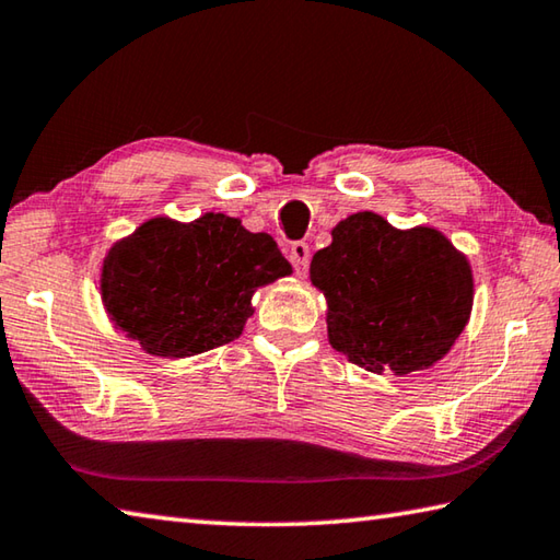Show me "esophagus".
I'll use <instances>...</instances> for the list:
<instances>
[{"label":"esophagus","mask_w":560,"mask_h":560,"mask_svg":"<svg viewBox=\"0 0 560 560\" xmlns=\"http://www.w3.org/2000/svg\"><path fill=\"white\" fill-rule=\"evenodd\" d=\"M289 259L293 264V269H296L299 277H303L308 269V261H311V247L308 242H293L289 247Z\"/></svg>","instance_id":"1"}]
</instances>
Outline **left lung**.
Wrapping results in <instances>:
<instances>
[{
    "label": "left lung",
    "instance_id": "8db88e82",
    "mask_svg": "<svg viewBox=\"0 0 560 560\" xmlns=\"http://www.w3.org/2000/svg\"><path fill=\"white\" fill-rule=\"evenodd\" d=\"M311 281L328 301L330 345L370 372L431 368L472 308L470 264L439 230H396L374 212L335 225Z\"/></svg>",
    "mask_w": 560,
    "mask_h": 560
}]
</instances>
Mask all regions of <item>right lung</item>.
<instances>
[{"label": "right lung", "mask_w": 560, "mask_h": 560, "mask_svg": "<svg viewBox=\"0 0 560 560\" xmlns=\"http://www.w3.org/2000/svg\"><path fill=\"white\" fill-rule=\"evenodd\" d=\"M267 232L222 212L188 222L154 218L117 242L103 264V303L149 354L188 358L242 335L252 293L289 277Z\"/></svg>", "instance_id": "add662e5"}]
</instances>
